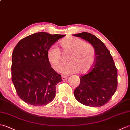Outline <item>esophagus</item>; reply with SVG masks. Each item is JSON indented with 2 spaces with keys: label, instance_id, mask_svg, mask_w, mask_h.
Masks as SVG:
<instances>
[{
  "label": "esophagus",
  "instance_id": "34e87169",
  "mask_svg": "<svg viewBox=\"0 0 130 130\" xmlns=\"http://www.w3.org/2000/svg\"><path fill=\"white\" fill-rule=\"evenodd\" d=\"M68 77L67 76H62V80H67L68 79Z\"/></svg>",
  "mask_w": 130,
  "mask_h": 130
}]
</instances>
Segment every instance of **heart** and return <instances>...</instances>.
Here are the masks:
<instances>
[{"label": "heart", "mask_w": 130, "mask_h": 130, "mask_svg": "<svg viewBox=\"0 0 130 130\" xmlns=\"http://www.w3.org/2000/svg\"><path fill=\"white\" fill-rule=\"evenodd\" d=\"M62 52L69 56L68 65L61 68L60 71L68 74L77 73L85 74L88 72L94 63L95 51L90 43H85L76 37H69L60 42ZM49 62L54 70L58 71L63 63L60 50L54 45L50 46L47 51Z\"/></svg>", "instance_id": "b5f03b06"}]
</instances>
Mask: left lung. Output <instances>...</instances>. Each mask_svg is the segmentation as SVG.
Returning a JSON list of instances; mask_svg holds the SVG:
<instances>
[{"mask_svg":"<svg viewBox=\"0 0 130 130\" xmlns=\"http://www.w3.org/2000/svg\"><path fill=\"white\" fill-rule=\"evenodd\" d=\"M92 45L95 51L93 68L80 77V84L74 91V96L85 106L97 107L108 103L117 88V69L110 52L103 42L90 33L73 35Z\"/></svg>","mask_w":130,"mask_h":130,"instance_id":"8db88e82","label":"left lung"}]
</instances>
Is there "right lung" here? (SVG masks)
<instances>
[{
    "label": "right lung",
    "mask_w": 130,
    "mask_h": 130,
    "mask_svg": "<svg viewBox=\"0 0 130 130\" xmlns=\"http://www.w3.org/2000/svg\"><path fill=\"white\" fill-rule=\"evenodd\" d=\"M65 36L35 33L19 41L14 48L12 80L19 98L26 103L40 106L53 101L56 85L62 79L51 67L47 51Z\"/></svg>",
    "instance_id": "1"
}]
</instances>
